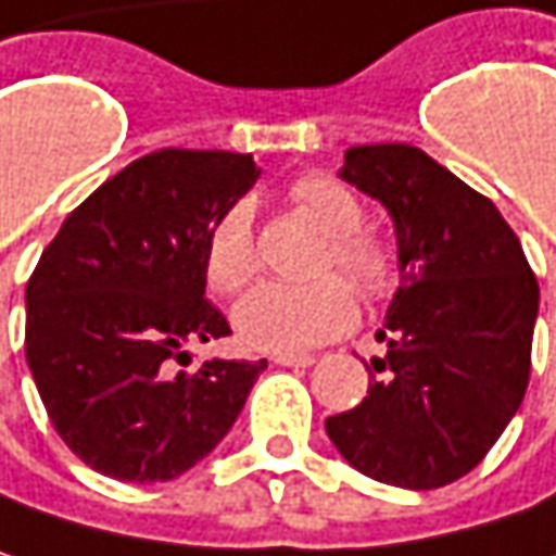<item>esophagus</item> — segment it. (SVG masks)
<instances>
[{"instance_id":"1","label":"esophagus","mask_w":556,"mask_h":556,"mask_svg":"<svg viewBox=\"0 0 556 556\" xmlns=\"http://www.w3.org/2000/svg\"><path fill=\"white\" fill-rule=\"evenodd\" d=\"M274 363H277V366H295V369H305V366H312V363H315V356H299V353H277V356H274Z\"/></svg>"}]
</instances>
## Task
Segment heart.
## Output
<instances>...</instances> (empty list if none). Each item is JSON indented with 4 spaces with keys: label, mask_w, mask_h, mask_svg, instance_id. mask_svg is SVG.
Instances as JSON below:
<instances>
[{
    "label": "heart",
    "mask_w": 556,
    "mask_h": 556,
    "mask_svg": "<svg viewBox=\"0 0 556 556\" xmlns=\"http://www.w3.org/2000/svg\"><path fill=\"white\" fill-rule=\"evenodd\" d=\"M295 210L325 235L315 274H343L366 299L388 292L397 279V257L376 231L363 228L359 197L328 175H305L289 187ZM206 282L231 295L257 274L254 216L248 203H228L203 238ZM235 333L251 350L299 353L346 333L356 321V295L340 277L312 282H264L235 305Z\"/></svg>",
    "instance_id": "obj_1"
}]
</instances>
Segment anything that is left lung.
Returning <instances> with one entry per match:
<instances>
[{"label":"left lung","mask_w":556,"mask_h":556,"mask_svg":"<svg viewBox=\"0 0 556 556\" xmlns=\"http://www.w3.org/2000/svg\"><path fill=\"white\" fill-rule=\"evenodd\" d=\"M340 177L394 219L401 286L369 394L325 429L366 478L445 486L478 468L526 397L538 279L500 210L424 149L353 146Z\"/></svg>","instance_id":"1"}]
</instances>
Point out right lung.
Here are the masks:
<instances>
[{
  "label": "right lung",
  "instance_id": "add662e5",
  "mask_svg": "<svg viewBox=\"0 0 556 556\" xmlns=\"http://www.w3.org/2000/svg\"><path fill=\"white\" fill-rule=\"evenodd\" d=\"M251 155L162 149L66 216L27 279L25 356L50 424L78 458L127 483L175 480L238 420L267 359H206L228 337L206 299L210 223L257 180Z\"/></svg>",
  "mask_w": 556,
  "mask_h": 556
}]
</instances>
